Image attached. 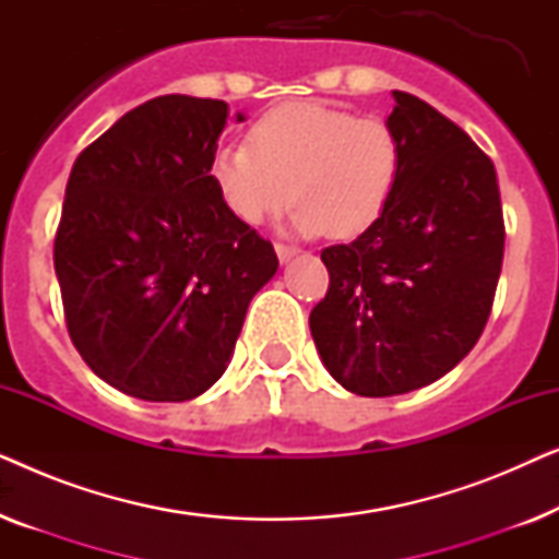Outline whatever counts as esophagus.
<instances>
[{
  "instance_id": "esophagus-1",
  "label": "esophagus",
  "mask_w": 559,
  "mask_h": 559,
  "mask_svg": "<svg viewBox=\"0 0 559 559\" xmlns=\"http://www.w3.org/2000/svg\"><path fill=\"white\" fill-rule=\"evenodd\" d=\"M274 251H277V257H280L282 264L289 262V259L297 254V249L295 247H287V243H277V247H274Z\"/></svg>"
}]
</instances>
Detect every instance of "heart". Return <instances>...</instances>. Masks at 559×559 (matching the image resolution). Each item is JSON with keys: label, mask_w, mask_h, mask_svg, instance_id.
I'll return each mask as SVG.
<instances>
[{"label": "heart", "mask_w": 559, "mask_h": 559, "mask_svg": "<svg viewBox=\"0 0 559 559\" xmlns=\"http://www.w3.org/2000/svg\"><path fill=\"white\" fill-rule=\"evenodd\" d=\"M404 175V142L392 124L320 102L274 106L249 129V144H224L211 159L221 201L259 226L297 198V234L354 239L377 226Z\"/></svg>", "instance_id": "b5f03b06"}]
</instances>
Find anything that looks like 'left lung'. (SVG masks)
I'll return each mask as SVG.
<instances>
[{
	"label": "left lung",
	"instance_id": "8db88e82",
	"mask_svg": "<svg viewBox=\"0 0 559 559\" xmlns=\"http://www.w3.org/2000/svg\"><path fill=\"white\" fill-rule=\"evenodd\" d=\"M394 102L400 190L377 226L323 249L331 285L310 312L325 369L361 396L407 394L468 356L507 239L491 157L423 98L394 91Z\"/></svg>",
	"mask_w": 559,
	"mask_h": 559
}]
</instances>
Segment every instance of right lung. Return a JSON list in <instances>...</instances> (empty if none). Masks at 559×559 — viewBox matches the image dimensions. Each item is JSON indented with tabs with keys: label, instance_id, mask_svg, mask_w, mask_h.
Returning a JSON list of instances; mask_svg holds the SVG:
<instances>
[{
	"label": "right lung",
	"instance_id": "right-lung-1",
	"mask_svg": "<svg viewBox=\"0 0 559 559\" xmlns=\"http://www.w3.org/2000/svg\"><path fill=\"white\" fill-rule=\"evenodd\" d=\"M226 119L218 98H150L68 178L52 249L68 333L98 379L136 400L186 402L216 384L280 266L211 180Z\"/></svg>",
	"mask_w": 559,
	"mask_h": 559
}]
</instances>
